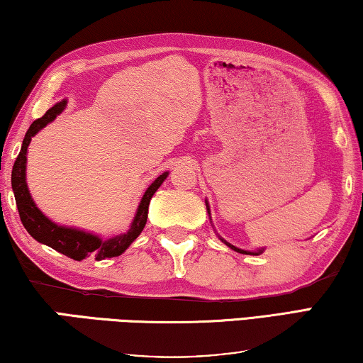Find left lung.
Returning a JSON list of instances; mask_svg holds the SVG:
<instances>
[{"label":"left lung","instance_id":"left-lung-1","mask_svg":"<svg viewBox=\"0 0 363 363\" xmlns=\"http://www.w3.org/2000/svg\"><path fill=\"white\" fill-rule=\"evenodd\" d=\"M205 203H206V210H208V215H210V206H208V202H206V200H205ZM221 239V238H220ZM223 240V242L224 244H226L228 247H231V249L233 250H235V252H239V254H244V255H260V254H263V250L264 249H258V250H242V249H238V247H234V245H231V244H229V242H226V240H224V239H221Z\"/></svg>","mask_w":363,"mask_h":363}]
</instances>
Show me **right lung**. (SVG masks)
<instances>
[{
    "instance_id": "add662e5",
    "label": "right lung",
    "mask_w": 363,
    "mask_h": 363,
    "mask_svg": "<svg viewBox=\"0 0 363 363\" xmlns=\"http://www.w3.org/2000/svg\"><path fill=\"white\" fill-rule=\"evenodd\" d=\"M66 100L56 103V105L53 108H50L42 118L33 121L24 137V142H22L21 152L14 161L13 174H11V184H13V192L16 197L17 210H19L21 221L27 229V233L30 234L33 239L38 240L40 244L48 245L56 252H60V254L72 258V260L80 262L84 260V258L91 257L100 262L105 260V258L119 257L137 238H139V234L143 231V228H145L150 200L153 197V194L158 191V187L163 184V181L168 177L169 172L164 171L163 174H160L157 179L148 186L140 200L139 208H137L134 221H132L129 231L125 234H119L116 238L103 240L99 235L85 233L82 229L60 226V224L51 221L50 218L45 216L43 213L38 210V206L30 197V192H28L26 182L27 147L28 143H30L32 137L35 135L38 130H42L48 123H51V121L66 108Z\"/></svg>"
}]
</instances>
